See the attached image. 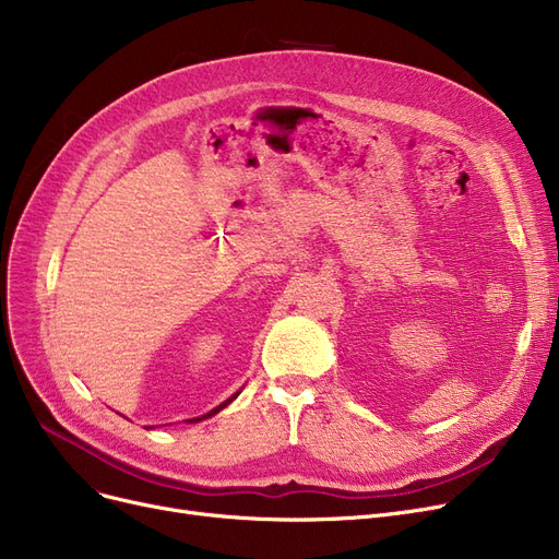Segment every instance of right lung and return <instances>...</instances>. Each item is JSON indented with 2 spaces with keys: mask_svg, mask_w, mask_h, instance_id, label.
Wrapping results in <instances>:
<instances>
[{
  "mask_svg": "<svg viewBox=\"0 0 559 559\" xmlns=\"http://www.w3.org/2000/svg\"><path fill=\"white\" fill-rule=\"evenodd\" d=\"M238 393H241V391H236V393H234V395H231V397H227V401H225V403H221V405H218V407H216V409H211V412H209V414H204V416H198V418H191V420H189V423H198V420H204V418H211V416H216V414H218V412H221V409H225V407H227V405H229V403H231V401H236V395H238Z\"/></svg>",
  "mask_w": 559,
  "mask_h": 559,
  "instance_id": "right-lung-1",
  "label": "right lung"
}]
</instances>
